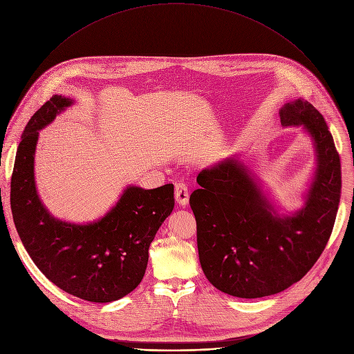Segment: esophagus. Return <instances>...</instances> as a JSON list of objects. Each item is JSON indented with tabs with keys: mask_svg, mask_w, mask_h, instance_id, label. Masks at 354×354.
<instances>
[{
	"mask_svg": "<svg viewBox=\"0 0 354 354\" xmlns=\"http://www.w3.org/2000/svg\"><path fill=\"white\" fill-rule=\"evenodd\" d=\"M175 201L179 206H186L189 202V189L183 182L175 183Z\"/></svg>",
	"mask_w": 354,
	"mask_h": 354,
	"instance_id": "1",
	"label": "esophagus"
}]
</instances>
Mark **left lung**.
I'll return each mask as SVG.
<instances>
[{
  "label": "left lung",
  "instance_id": "obj_1",
  "mask_svg": "<svg viewBox=\"0 0 354 354\" xmlns=\"http://www.w3.org/2000/svg\"><path fill=\"white\" fill-rule=\"evenodd\" d=\"M279 117L283 127L302 125L315 144V178L301 210L281 216L237 158L203 169L189 201L202 270L218 291L237 298L274 295L302 279L336 220L340 158L324 115L298 99L283 104Z\"/></svg>",
  "mask_w": 354,
  "mask_h": 354
}]
</instances>
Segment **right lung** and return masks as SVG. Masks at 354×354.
I'll return each mask as SVG.
<instances>
[{"instance_id": "add662e5", "label": "right lung", "mask_w": 354, "mask_h": 354, "mask_svg": "<svg viewBox=\"0 0 354 354\" xmlns=\"http://www.w3.org/2000/svg\"><path fill=\"white\" fill-rule=\"evenodd\" d=\"M72 104L55 94L26 124L11 178V210L25 250L49 281L80 299L106 304L128 295L142 281L149 244L175 206L174 185L148 190L128 186L94 223L55 218L37 194L35 148L39 130Z\"/></svg>"}]
</instances>
